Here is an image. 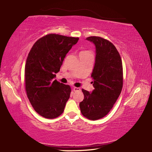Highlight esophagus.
Instances as JSON below:
<instances>
[{
    "mask_svg": "<svg viewBox=\"0 0 152 152\" xmlns=\"http://www.w3.org/2000/svg\"><path fill=\"white\" fill-rule=\"evenodd\" d=\"M73 91H74V92L80 91V88H76V87H74V88H73Z\"/></svg>",
    "mask_w": 152,
    "mask_h": 152,
    "instance_id": "1",
    "label": "esophagus"
}]
</instances>
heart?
<instances>
[{
    "instance_id": "b5f03b06",
    "label": "heart",
    "mask_w": 152,
    "mask_h": 152,
    "mask_svg": "<svg viewBox=\"0 0 152 152\" xmlns=\"http://www.w3.org/2000/svg\"><path fill=\"white\" fill-rule=\"evenodd\" d=\"M91 53V52H90V51H82L80 53Z\"/></svg>"
}]
</instances>
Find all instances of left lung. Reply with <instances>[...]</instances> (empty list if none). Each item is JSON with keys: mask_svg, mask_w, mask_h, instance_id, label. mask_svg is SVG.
I'll return each instance as SVG.
<instances>
[{"mask_svg": "<svg viewBox=\"0 0 152 152\" xmlns=\"http://www.w3.org/2000/svg\"><path fill=\"white\" fill-rule=\"evenodd\" d=\"M87 40L95 46V63L91 73L93 91L82 89L84 99L80 103L82 115L91 120L102 118L108 114L117 101L123 87V66L119 53L110 42L99 37Z\"/></svg>", "mask_w": 152, "mask_h": 152, "instance_id": "8db88e82", "label": "left lung"}]
</instances>
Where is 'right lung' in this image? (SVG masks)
Segmentation results:
<instances>
[{"mask_svg":"<svg viewBox=\"0 0 152 152\" xmlns=\"http://www.w3.org/2000/svg\"><path fill=\"white\" fill-rule=\"evenodd\" d=\"M78 40L49 34L38 40L28 53L25 67V89L34 110L45 118H57L64 112L70 87L53 78L66 53Z\"/></svg>","mask_w":152,"mask_h":152,"instance_id":"obj_1","label":"right lung"}]
</instances>
